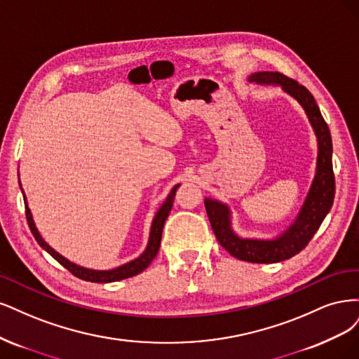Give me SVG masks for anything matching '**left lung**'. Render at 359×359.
<instances>
[{
  "instance_id": "8db88e82",
  "label": "left lung",
  "mask_w": 359,
  "mask_h": 359,
  "mask_svg": "<svg viewBox=\"0 0 359 359\" xmlns=\"http://www.w3.org/2000/svg\"><path fill=\"white\" fill-rule=\"evenodd\" d=\"M249 82L259 85H279L286 94L294 97L302 104L315 130L319 149L316 175L307 198L295 222L279 237L273 240L241 238L231 228V212L228 205L210 198L204 200L205 212L209 216L213 233L217 241L221 243V246L229 252V255L248 262L273 264L292 258L302 252L309 245V241L313 238L322 221L331 210L335 194L331 158L332 143L330 128L322 118L313 95L310 94L307 88L299 85L297 80L289 79L279 72H259L249 76Z\"/></svg>"
}]
</instances>
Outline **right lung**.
<instances>
[{
	"label": "right lung",
	"mask_w": 359,
	"mask_h": 359,
	"mask_svg": "<svg viewBox=\"0 0 359 359\" xmlns=\"http://www.w3.org/2000/svg\"><path fill=\"white\" fill-rule=\"evenodd\" d=\"M20 184V183H19ZM180 187V184H176L175 188L171 189L170 195L167 196V200L164 201V204L161 205V209L156 212L155 217H154V222H152V228H150V236H149V243H147V248L146 250L142 253L140 257H138L137 259L131 261V262H126L123 265H121V267L118 269H113V270H107V271H100V270H89V269H83L80 267V265H76L73 262H70L68 259H65L64 257H61L60 253L55 252L48 243H46L40 233L39 229L36 228V224H34L32 221V215H31V210L27 204V198H25V194H24V201H25V215H27V221H28V225H29V229L31 233L34 236V238L37 240L39 245L49 253L50 257H53L57 262H60L62 267H65L68 271H70L72 274H74L76 277H79V279L82 280H86V282H95V283H109V282H116V280H122V279H128V277H133V276H137L140 274L143 270H146L150 262L154 261V258L156 257V253L159 250V246H161V237H163V228H164V224H165V219L168 217L170 212H171V207H172V201H175V195H176V191L177 188ZM24 192V191H22Z\"/></svg>",
	"instance_id": "add662e5"
}]
</instances>
